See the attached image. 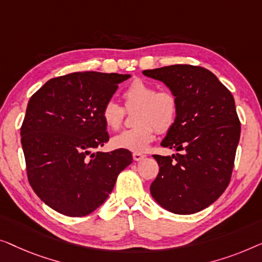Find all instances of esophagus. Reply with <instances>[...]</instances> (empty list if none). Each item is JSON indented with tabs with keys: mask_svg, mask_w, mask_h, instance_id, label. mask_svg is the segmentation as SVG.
<instances>
[{
	"mask_svg": "<svg viewBox=\"0 0 262 262\" xmlns=\"http://www.w3.org/2000/svg\"><path fill=\"white\" fill-rule=\"evenodd\" d=\"M145 154H141V153H133V159L135 161H140L142 159H145Z\"/></svg>",
	"mask_w": 262,
	"mask_h": 262,
	"instance_id": "34e87169",
	"label": "esophagus"
}]
</instances>
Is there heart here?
Returning a JSON list of instances; mask_svg holds the SVG:
<instances>
[{
    "mask_svg": "<svg viewBox=\"0 0 262 262\" xmlns=\"http://www.w3.org/2000/svg\"><path fill=\"white\" fill-rule=\"evenodd\" d=\"M122 97L127 110L136 109L135 127L113 139L116 148L140 153L148 148L156 132L166 133L176 123L178 116V98L168 90L158 91L153 84L135 79L124 89ZM102 119L112 130H119L124 120V109L110 99L102 108Z\"/></svg>",
    "mask_w": 262,
    "mask_h": 262,
    "instance_id": "obj_1",
    "label": "heart"
}]
</instances>
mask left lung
I'll return each instance as SVG.
<instances>
[{
  "instance_id": "obj_1",
  "label": "left lung",
  "mask_w": 262,
  "mask_h": 262,
  "mask_svg": "<svg viewBox=\"0 0 262 262\" xmlns=\"http://www.w3.org/2000/svg\"><path fill=\"white\" fill-rule=\"evenodd\" d=\"M178 98V116L161 142L172 157L153 156L159 173L150 194L164 209L190 215L212 204L229 185L241 123L233 95L209 70L171 65L145 70Z\"/></svg>"
}]
</instances>
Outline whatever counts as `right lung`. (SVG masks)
I'll use <instances>...</instances> for the list:
<instances>
[{"label": "right lung", "mask_w": 262, "mask_h": 262, "mask_svg": "<svg viewBox=\"0 0 262 262\" xmlns=\"http://www.w3.org/2000/svg\"><path fill=\"white\" fill-rule=\"evenodd\" d=\"M129 75L73 72L46 82L29 99L21 145L32 189L70 217L104 203L133 157L128 149L96 152L109 141L102 108Z\"/></svg>", "instance_id": "right-lung-1"}]
</instances>
